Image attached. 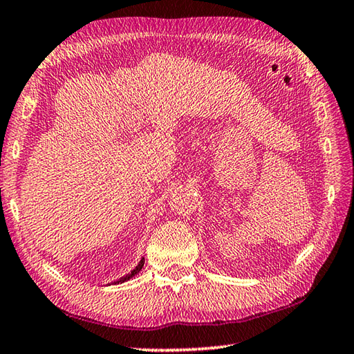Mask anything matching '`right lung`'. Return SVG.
<instances>
[{
  "instance_id": "1",
  "label": "right lung",
  "mask_w": 354,
  "mask_h": 354,
  "mask_svg": "<svg viewBox=\"0 0 354 354\" xmlns=\"http://www.w3.org/2000/svg\"><path fill=\"white\" fill-rule=\"evenodd\" d=\"M143 263H145V258H142V259H140V263L136 266V269H134V270H131V273H128L127 277H122L120 279H118V281H116V284H119V283H125L127 279H129V278H133L134 275H137V273H139V272L142 270V268H143Z\"/></svg>"
}]
</instances>
